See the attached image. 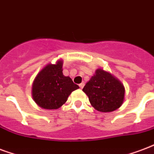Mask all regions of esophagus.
I'll return each mask as SVG.
<instances>
[{
    "label": "esophagus",
    "instance_id": "esophagus-1",
    "mask_svg": "<svg viewBox=\"0 0 154 154\" xmlns=\"http://www.w3.org/2000/svg\"><path fill=\"white\" fill-rule=\"evenodd\" d=\"M84 85H85V84H84V83H81V84L79 85V87L81 88V89H82V88L84 87Z\"/></svg>",
    "mask_w": 154,
    "mask_h": 154
}]
</instances>
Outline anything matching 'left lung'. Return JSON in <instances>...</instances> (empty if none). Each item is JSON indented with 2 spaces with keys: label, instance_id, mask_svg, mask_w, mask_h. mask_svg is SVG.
I'll return each instance as SVG.
<instances>
[{
  "label": "left lung",
  "instance_id": "1",
  "mask_svg": "<svg viewBox=\"0 0 154 154\" xmlns=\"http://www.w3.org/2000/svg\"><path fill=\"white\" fill-rule=\"evenodd\" d=\"M94 108L101 112H111L119 108L124 101L125 89L111 72L98 69L83 88Z\"/></svg>",
  "mask_w": 154,
  "mask_h": 154
}]
</instances>
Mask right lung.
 <instances>
[{"label":"right lung","instance_id":"add662e5","mask_svg":"<svg viewBox=\"0 0 154 154\" xmlns=\"http://www.w3.org/2000/svg\"><path fill=\"white\" fill-rule=\"evenodd\" d=\"M63 60L48 64L41 69L32 84V98L43 109L56 110L66 103L70 94L79 86L63 75Z\"/></svg>","mask_w":154,"mask_h":154}]
</instances>
